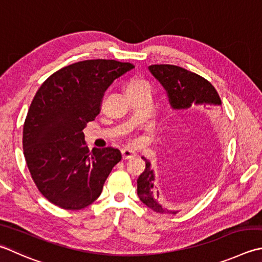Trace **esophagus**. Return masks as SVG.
<instances>
[{
	"instance_id": "34e87169",
	"label": "esophagus",
	"mask_w": 262,
	"mask_h": 262,
	"mask_svg": "<svg viewBox=\"0 0 262 262\" xmlns=\"http://www.w3.org/2000/svg\"><path fill=\"white\" fill-rule=\"evenodd\" d=\"M121 156H122V159H124V160H127V159L134 158L136 155H135V152H133L130 150H127V148H124V150H121Z\"/></svg>"
}]
</instances>
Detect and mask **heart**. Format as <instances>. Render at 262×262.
<instances>
[{
  "label": "heart",
  "instance_id": "1",
  "mask_svg": "<svg viewBox=\"0 0 262 262\" xmlns=\"http://www.w3.org/2000/svg\"><path fill=\"white\" fill-rule=\"evenodd\" d=\"M147 85L146 81L142 78H138V77H133L129 80L127 81L126 84V92H130V91H135L137 89H140L142 86Z\"/></svg>",
  "mask_w": 262,
  "mask_h": 262
}]
</instances>
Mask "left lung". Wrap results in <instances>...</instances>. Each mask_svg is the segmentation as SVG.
Listing matches in <instances>:
<instances>
[{
  "mask_svg": "<svg viewBox=\"0 0 262 262\" xmlns=\"http://www.w3.org/2000/svg\"><path fill=\"white\" fill-rule=\"evenodd\" d=\"M148 69L166 89L173 109L187 110L195 104L222 105V100L212 84L195 73L173 64H152ZM142 159L145 161V169L137 179L138 198L153 211L176 213L169 211L160 203L159 192H156L153 186L155 173L150 168V162Z\"/></svg>",
  "mask_w": 262,
  "mask_h": 262,
  "instance_id": "1",
  "label": "left lung"
}]
</instances>
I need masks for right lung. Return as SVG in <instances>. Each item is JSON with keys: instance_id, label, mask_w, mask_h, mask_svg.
I'll use <instances>...</instances> for the list:
<instances>
[{"instance_id": "1", "label": "right lung", "mask_w": 262, "mask_h": 262, "mask_svg": "<svg viewBox=\"0 0 262 262\" xmlns=\"http://www.w3.org/2000/svg\"><path fill=\"white\" fill-rule=\"evenodd\" d=\"M134 67L79 61L55 71L36 92L24 124V156L35 185L51 203L80 210L100 196L121 155L114 147L90 151L83 129L100 114L107 87Z\"/></svg>"}]
</instances>
